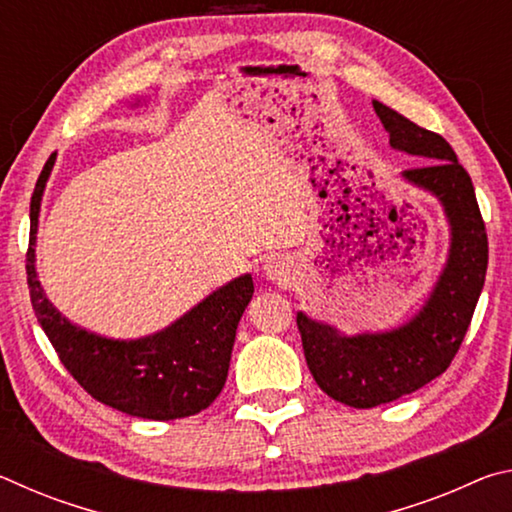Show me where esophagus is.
I'll return each instance as SVG.
<instances>
[{
  "instance_id": "1",
  "label": "esophagus",
  "mask_w": 512,
  "mask_h": 512,
  "mask_svg": "<svg viewBox=\"0 0 512 512\" xmlns=\"http://www.w3.org/2000/svg\"><path fill=\"white\" fill-rule=\"evenodd\" d=\"M264 275H266V280H271V282H284L289 277V264L280 257L268 259V262L264 264Z\"/></svg>"
}]
</instances>
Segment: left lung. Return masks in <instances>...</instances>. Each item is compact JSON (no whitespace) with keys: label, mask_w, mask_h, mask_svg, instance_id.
<instances>
[{"label":"left lung","mask_w":512,"mask_h":512,"mask_svg":"<svg viewBox=\"0 0 512 512\" xmlns=\"http://www.w3.org/2000/svg\"><path fill=\"white\" fill-rule=\"evenodd\" d=\"M372 108L391 149L427 162L402 171L400 178L443 207L449 248L429 296L395 327L345 334L305 311L296 314L316 384L332 400L354 409L395 402L443 375L470 327L488 268V237L472 178L458 164L452 146L381 101H372Z\"/></svg>","instance_id":"8db88e82"}]
</instances>
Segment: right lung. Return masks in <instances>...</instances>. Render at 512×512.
<instances>
[{
    "label": "right lung",
    "mask_w": 512,
    "mask_h": 512,
    "mask_svg": "<svg viewBox=\"0 0 512 512\" xmlns=\"http://www.w3.org/2000/svg\"><path fill=\"white\" fill-rule=\"evenodd\" d=\"M146 99H135L140 106ZM56 164L49 155L31 196L27 280L31 305L63 366L94 400L133 418L178 420L207 409L228 377L237 325L253 298V277L244 273L196 302L158 332L137 339H110L79 327L51 305L36 271L40 205Z\"/></svg>",
    "instance_id": "1"
}]
</instances>
